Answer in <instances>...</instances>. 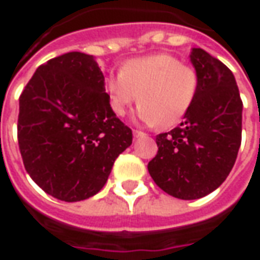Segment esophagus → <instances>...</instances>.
<instances>
[{
  "label": "esophagus",
  "instance_id": "1",
  "mask_svg": "<svg viewBox=\"0 0 260 260\" xmlns=\"http://www.w3.org/2000/svg\"><path fill=\"white\" fill-rule=\"evenodd\" d=\"M133 136L136 139H139V137H144L145 133L144 132H141V130H133Z\"/></svg>",
  "mask_w": 260,
  "mask_h": 260
}]
</instances>
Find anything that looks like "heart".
<instances>
[{
    "instance_id": "b5f03b06",
    "label": "heart",
    "mask_w": 260,
    "mask_h": 260,
    "mask_svg": "<svg viewBox=\"0 0 260 260\" xmlns=\"http://www.w3.org/2000/svg\"><path fill=\"white\" fill-rule=\"evenodd\" d=\"M199 82L194 68L159 53L124 62L120 74L106 78L105 92L116 116L126 115L139 99L140 120L167 128L180 123L192 109Z\"/></svg>"
}]
</instances>
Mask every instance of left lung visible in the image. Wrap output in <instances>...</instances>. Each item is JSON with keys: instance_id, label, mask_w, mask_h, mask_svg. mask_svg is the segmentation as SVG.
Returning <instances> with one entry per match:
<instances>
[{"instance_id": "obj_1", "label": "left lung", "mask_w": 260, "mask_h": 260, "mask_svg": "<svg viewBox=\"0 0 260 260\" xmlns=\"http://www.w3.org/2000/svg\"><path fill=\"white\" fill-rule=\"evenodd\" d=\"M190 61L199 92L179 126L156 136L148 172L164 192L182 200L207 196L231 172L242 134V101L231 70L203 49Z\"/></svg>"}]
</instances>
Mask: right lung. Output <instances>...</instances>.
<instances>
[{
	"mask_svg": "<svg viewBox=\"0 0 260 260\" xmlns=\"http://www.w3.org/2000/svg\"><path fill=\"white\" fill-rule=\"evenodd\" d=\"M132 141V128L110 109L93 56L71 51L51 58L19 96L18 143L25 169L58 200L96 194Z\"/></svg>",
	"mask_w": 260,
	"mask_h": 260,
	"instance_id": "obj_1",
	"label": "right lung"
}]
</instances>
